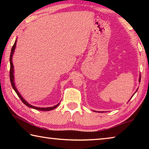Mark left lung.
<instances>
[{"label": "left lung", "mask_w": 149, "mask_h": 149, "mask_svg": "<svg viewBox=\"0 0 149 149\" xmlns=\"http://www.w3.org/2000/svg\"><path fill=\"white\" fill-rule=\"evenodd\" d=\"M139 82L141 81V75H140V76H139ZM137 90H138V89H137V90H136V91H135V93L137 91ZM135 93H134V94H135ZM132 97H133V96H132ZM132 97H131V98H132ZM95 112H96V111H95Z\"/></svg>", "instance_id": "left-lung-1"}]
</instances>
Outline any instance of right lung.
Masks as SVG:
<instances>
[{
	"label": "right lung",
	"mask_w": 149,
	"mask_h": 149,
	"mask_svg": "<svg viewBox=\"0 0 149 149\" xmlns=\"http://www.w3.org/2000/svg\"><path fill=\"white\" fill-rule=\"evenodd\" d=\"M16 42H17V39H16V41H15L14 44L13 45V47H12V49H11V53H10V82H11V84H12V88H13L14 90L15 91V92L16 93V94L17 95V96L19 97V99H21V100L22 102H24V104H26L27 107H28L29 108H33V109L35 110H41V111H49V110H52L54 109V108H56L60 104V103L58 104H57L56 105L54 106V107H47V108H41V107H34V106H33L31 104H30L29 103L27 102L26 100H25L23 97H22V95H20V93L18 92V91H17V88L16 87V85H15V83H14V65H13V63H12V56H13V54H14V50L15 49H16Z\"/></svg>",
	"instance_id": "obj_1"
}]
</instances>
